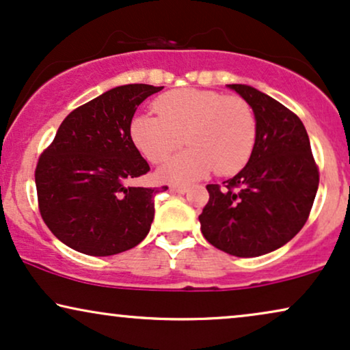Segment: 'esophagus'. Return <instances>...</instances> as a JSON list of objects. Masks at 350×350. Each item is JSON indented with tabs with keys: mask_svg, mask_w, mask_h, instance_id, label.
<instances>
[{
	"mask_svg": "<svg viewBox=\"0 0 350 350\" xmlns=\"http://www.w3.org/2000/svg\"><path fill=\"white\" fill-rule=\"evenodd\" d=\"M172 192H178V193H185L189 190L187 185H171Z\"/></svg>",
	"mask_w": 350,
	"mask_h": 350,
	"instance_id": "esophagus-1",
	"label": "esophagus"
}]
</instances>
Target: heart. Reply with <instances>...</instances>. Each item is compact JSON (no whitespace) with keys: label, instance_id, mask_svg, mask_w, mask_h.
<instances>
[{"label":"heart","instance_id":"1","mask_svg":"<svg viewBox=\"0 0 350 350\" xmlns=\"http://www.w3.org/2000/svg\"><path fill=\"white\" fill-rule=\"evenodd\" d=\"M157 114H137L131 139L148 161L161 165L185 142L190 148L167 163L160 176L170 183H190L208 172L228 176L250 160L256 118L249 101L215 90L178 88L154 100Z\"/></svg>","mask_w":350,"mask_h":350}]
</instances>
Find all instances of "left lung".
<instances>
[{
	"label": "left lung",
	"mask_w": 350,
	"mask_h": 350,
	"mask_svg": "<svg viewBox=\"0 0 350 350\" xmlns=\"http://www.w3.org/2000/svg\"><path fill=\"white\" fill-rule=\"evenodd\" d=\"M256 118L249 163L224 185L208 184L203 237L234 256H260L293 239L310 215L320 174L297 114L250 85L231 83Z\"/></svg>",
	"instance_id": "8db88e82"
}]
</instances>
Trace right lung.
I'll use <instances>...</instances> for the list:
<instances>
[{"mask_svg": "<svg viewBox=\"0 0 350 350\" xmlns=\"http://www.w3.org/2000/svg\"><path fill=\"white\" fill-rule=\"evenodd\" d=\"M163 87L129 83L69 113L40 154L35 184L48 229L70 249L108 256L147 237L163 187H131L148 163L131 139L137 106Z\"/></svg>", "mask_w": 350, "mask_h": 350, "instance_id": "1", "label": "right lung"}]
</instances>
